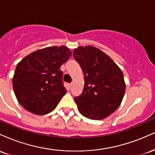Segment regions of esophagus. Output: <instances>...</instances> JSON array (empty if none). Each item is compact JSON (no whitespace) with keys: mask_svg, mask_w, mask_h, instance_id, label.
<instances>
[{"mask_svg":"<svg viewBox=\"0 0 155 155\" xmlns=\"http://www.w3.org/2000/svg\"><path fill=\"white\" fill-rule=\"evenodd\" d=\"M71 87H72V83L68 84V88L71 89Z\"/></svg>","mask_w":155,"mask_h":155,"instance_id":"esophagus-1","label":"esophagus"}]
</instances>
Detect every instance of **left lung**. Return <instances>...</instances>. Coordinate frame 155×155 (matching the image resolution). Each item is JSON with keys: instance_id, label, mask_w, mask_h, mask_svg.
Here are the masks:
<instances>
[{"instance_id": "obj_1", "label": "left lung", "mask_w": 155, "mask_h": 155, "mask_svg": "<svg viewBox=\"0 0 155 155\" xmlns=\"http://www.w3.org/2000/svg\"><path fill=\"white\" fill-rule=\"evenodd\" d=\"M84 76L82 93L74 97L84 117L99 120L118 108L126 84L121 69L104 51L92 46L79 47L73 51Z\"/></svg>"}]
</instances>
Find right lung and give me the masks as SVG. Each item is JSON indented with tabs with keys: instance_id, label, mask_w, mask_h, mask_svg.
Masks as SVG:
<instances>
[{
	"instance_id": "right-lung-1",
	"label": "right lung",
	"mask_w": 155,
	"mask_h": 155,
	"mask_svg": "<svg viewBox=\"0 0 155 155\" xmlns=\"http://www.w3.org/2000/svg\"><path fill=\"white\" fill-rule=\"evenodd\" d=\"M72 55L65 46L38 49L25 57L12 79L18 102L27 111L44 115L56 108L66 93L60 67Z\"/></svg>"
}]
</instances>
